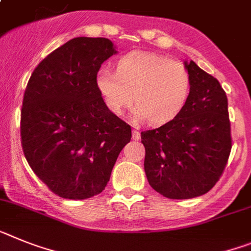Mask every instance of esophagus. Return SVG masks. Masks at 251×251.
<instances>
[{"mask_svg": "<svg viewBox=\"0 0 251 251\" xmlns=\"http://www.w3.org/2000/svg\"><path fill=\"white\" fill-rule=\"evenodd\" d=\"M132 137H133V140H136V141L141 140V133H140V130H137V129H133V130H132Z\"/></svg>", "mask_w": 251, "mask_h": 251, "instance_id": "34e87169", "label": "esophagus"}]
</instances>
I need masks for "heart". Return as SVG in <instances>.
<instances>
[{"mask_svg":"<svg viewBox=\"0 0 251 251\" xmlns=\"http://www.w3.org/2000/svg\"><path fill=\"white\" fill-rule=\"evenodd\" d=\"M96 87L106 108L122 115L132 101L136 121L149 119L164 124L174 119L185 106L190 95L192 78L185 64L157 53L133 50L117 63V72L100 70Z\"/></svg>","mask_w":251,"mask_h":251,"instance_id":"obj_1","label":"heart"}]
</instances>
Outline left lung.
<instances>
[{
  "mask_svg": "<svg viewBox=\"0 0 251 251\" xmlns=\"http://www.w3.org/2000/svg\"><path fill=\"white\" fill-rule=\"evenodd\" d=\"M184 64L192 78L185 106L173 121L141 133L147 180L170 199L209 192L220 180L232 147L226 93L194 62Z\"/></svg>",
  "mask_w": 251,
  "mask_h": 251,
  "instance_id": "obj_1",
  "label": "left lung"
}]
</instances>
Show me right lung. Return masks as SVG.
Wrapping results in <instances>:
<instances>
[{"label":"right lung","mask_w":251,"mask_h":251,"mask_svg":"<svg viewBox=\"0 0 251 251\" xmlns=\"http://www.w3.org/2000/svg\"><path fill=\"white\" fill-rule=\"evenodd\" d=\"M106 38L80 36L43 59L21 108V146L31 170L54 194L86 199L105 189L132 129L96 87L102 62L115 54Z\"/></svg>","instance_id":"1"}]
</instances>
